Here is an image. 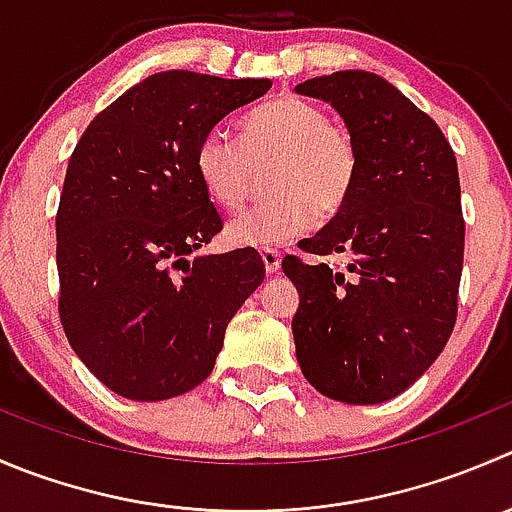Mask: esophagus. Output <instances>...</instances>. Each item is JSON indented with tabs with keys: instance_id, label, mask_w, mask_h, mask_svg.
I'll return each mask as SVG.
<instances>
[{
	"instance_id": "obj_1",
	"label": "esophagus",
	"mask_w": 512,
	"mask_h": 512,
	"mask_svg": "<svg viewBox=\"0 0 512 512\" xmlns=\"http://www.w3.org/2000/svg\"><path fill=\"white\" fill-rule=\"evenodd\" d=\"M260 257L262 262H265V270L270 272V275H275V272L280 270V255H277V250L265 247V250H260Z\"/></svg>"
}]
</instances>
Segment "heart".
<instances>
[{
    "instance_id": "1",
    "label": "heart",
    "mask_w": 512,
    "mask_h": 512,
    "mask_svg": "<svg viewBox=\"0 0 512 512\" xmlns=\"http://www.w3.org/2000/svg\"><path fill=\"white\" fill-rule=\"evenodd\" d=\"M265 197L235 215L227 240L240 247H267L292 240L327 220L350 200L360 172L355 137L330 122L320 104L280 94L242 119L240 142L225 130H210L195 150V175L215 205L235 210L250 195L257 170Z\"/></svg>"
}]
</instances>
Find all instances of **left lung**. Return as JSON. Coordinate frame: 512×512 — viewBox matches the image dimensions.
<instances>
[{
  "mask_svg": "<svg viewBox=\"0 0 512 512\" xmlns=\"http://www.w3.org/2000/svg\"><path fill=\"white\" fill-rule=\"evenodd\" d=\"M330 102L360 152L355 190L282 270L302 375L322 395L375 405L408 390L443 352L458 317L465 220L455 152L433 117L372 72L297 84ZM347 254V271L325 263Z\"/></svg>",
  "mask_w": 512,
  "mask_h": 512,
  "instance_id": "8db88e82",
  "label": "left lung"
}]
</instances>
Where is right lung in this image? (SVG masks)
<instances>
[{"mask_svg": "<svg viewBox=\"0 0 512 512\" xmlns=\"http://www.w3.org/2000/svg\"><path fill=\"white\" fill-rule=\"evenodd\" d=\"M270 79L172 69L104 107L79 137L57 207L59 320L87 370L130 400L197 388L227 322L265 280L255 247L192 257L222 230L197 142Z\"/></svg>", "mask_w": 512, "mask_h": 512, "instance_id": "obj_1", "label": "right lung"}]
</instances>
